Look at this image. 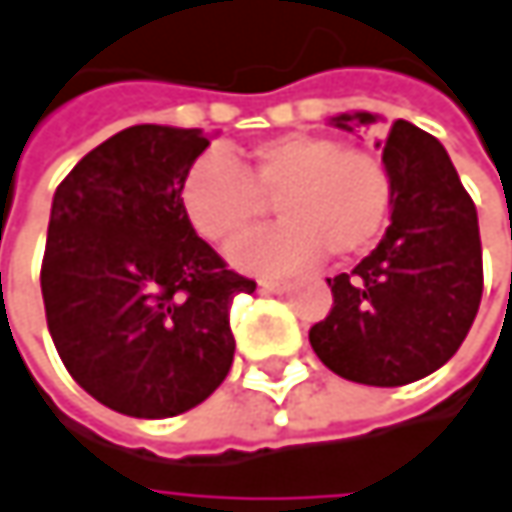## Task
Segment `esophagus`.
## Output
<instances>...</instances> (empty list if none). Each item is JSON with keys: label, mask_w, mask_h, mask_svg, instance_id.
<instances>
[{"label": "esophagus", "mask_w": 512, "mask_h": 512, "mask_svg": "<svg viewBox=\"0 0 512 512\" xmlns=\"http://www.w3.org/2000/svg\"><path fill=\"white\" fill-rule=\"evenodd\" d=\"M290 284L287 281H278V278H263L260 281V290H266V293H284Z\"/></svg>", "instance_id": "obj_1"}]
</instances>
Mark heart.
Returning a JSON list of instances; mask_svg holds the SVG:
<instances>
[{
  "label": "heart",
  "mask_w": 512,
  "mask_h": 512,
  "mask_svg": "<svg viewBox=\"0 0 512 512\" xmlns=\"http://www.w3.org/2000/svg\"><path fill=\"white\" fill-rule=\"evenodd\" d=\"M284 222L231 249L252 272H287L325 255L349 260L372 249L393 208L384 161L328 134H281L252 146L243 169L222 152H205L181 181V210L193 231L228 246L266 216Z\"/></svg>",
  "instance_id": "heart-1"
}]
</instances>
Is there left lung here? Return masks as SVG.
Returning a JSON list of instances; mask_svg holds the SVG:
<instances>
[{"label": "left lung", "instance_id": "obj_1", "mask_svg": "<svg viewBox=\"0 0 512 512\" xmlns=\"http://www.w3.org/2000/svg\"><path fill=\"white\" fill-rule=\"evenodd\" d=\"M331 122L354 131L378 117L354 111ZM381 161L393 178L390 228L351 272L328 278L334 307L310 328V346L346 381L404 387L448 363L475 322L481 231L437 137L395 119Z\"/></svg>", "mask_w": 512, "mask_h": 512}]
</instances>
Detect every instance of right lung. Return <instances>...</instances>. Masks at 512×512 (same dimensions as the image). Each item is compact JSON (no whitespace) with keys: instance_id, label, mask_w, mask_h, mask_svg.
<instances>
[{"instance_id":"obj_1","label":"right lung","mask_w":512,"mask_h":512,"mask_svg":"<svg viewBox=\"0 0 512 512\" xmlns=\"http://www.w3.org/2000/svg\"><path fill=\"white\" fill-rule=\"evenodd\" d=\"M210 146L199 128L131 125L72 166L49 216L40 290L52 343L105 407L166 419L202 404L234 363L231 272L181 210Z\"/></svg>"}]
</instances>
